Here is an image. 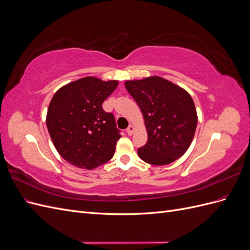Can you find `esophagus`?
Returning <instances> with one entry per match:
<instances>
[{"instance_id":"1","label":"esophagus","mask_w":250,"mask_h":250,"mask_svg":"<svg viewBox=\"0 0 250 250\" xmlns=\"http://www.w3.org/2000/svg\"><path fill=\"white\" fill-rule=\"evenodd\" d=\"M133 130H134L133 126H132V125H130V126H128V128L126 129V132H127V134H128V135H131V134L133 133Z\"/></svg>"}]
</instances>
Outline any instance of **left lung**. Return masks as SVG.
<instances>
[{
    "mask_svg": "<svg viewBox=\"0 0 250 250\" xmlns=\"http://www.w3.org/2000/svg\"><path fill=\"white\" fill-rule=\"evenodd\" d=\"M126 89L139 104L148 141L138 149L144 162L154 166L173 163L185 154L193 141L197 112L185 89L161 77L125 82Z\"/></svg>",
    "mask_w": 250,
    "mask_h": 250,
    "instance_id": "left-lung-1",
    "label": "left lung"
}]
</instances>
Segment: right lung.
I'll return each instance as SVG.
<instances>
[{
    "label": "right lung",
    "mask_w": 250,
    "mask_h": 250,
    "mask_svg": "<svg viewBox=\"0 0 250 250\" xmlns=\"http://www.w3.org/2000/svg\"><path fill=\"white\" fill-rule=\"evenodd\" d=\"M118 81L85 77L59 88L47 113L53 144L66 162L83 169H95L115 154L121 130L115 117L102 104Z\"/></svg>",
    "instance_id": "right-lung-1"
}]
</instances>
